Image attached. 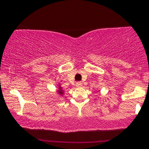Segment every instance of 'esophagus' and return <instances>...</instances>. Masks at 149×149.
Listing matches in <instances>:
<instances>
[{
	"label": "esophagus",
	"instance_id": "esophagus-1",
	"mask_svg": "<svg viewBox=\"0 0 149 149\" xmlns=\"http://www.w3.org/2000/svg\"><path fill=\"white\" fill-rule=\"evenodd\" d=\"M82 85V83L81 82H76V86L77 87H81V86Z\"/></svg>",
	"mask_w": 149,
	"mask_h": 149
}]
</instances>
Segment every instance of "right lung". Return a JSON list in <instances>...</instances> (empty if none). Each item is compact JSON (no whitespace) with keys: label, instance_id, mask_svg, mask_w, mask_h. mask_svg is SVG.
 Segmentation results:
<instances>
[{"label":"right lung","instance_id":"obj_1","mask_svg":"<svg viewBox=\"0 0 149 149\" xmlns=\"http://www.w3.org/2000/svg\"><path fill=\"white\" fill-rule=\"evenodd\" d=\"M59 94H63V91H62V87H59Z\"/></svg>","mask_w":149,"mask_h":149}]
</instances>
